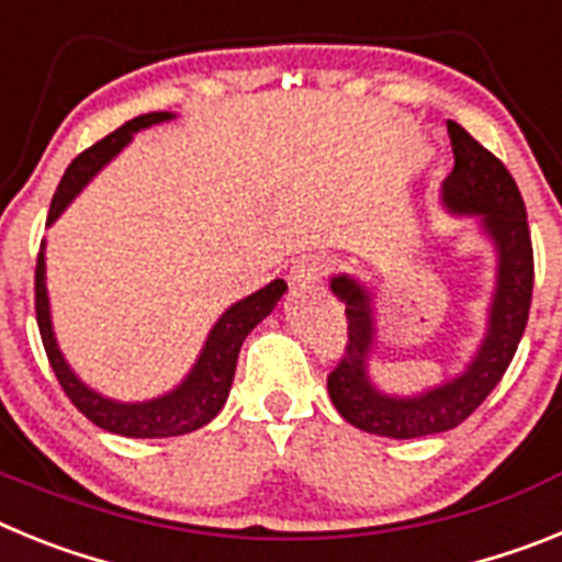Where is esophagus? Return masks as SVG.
Returning <instances> with one entry per match:
<instances>
[{
    "label": "esophagus",
    "instance_id": "1",
    "mask_svg": "<svg viewBox=\"0 0 562 562\" xmlns=\"http://www.w3.org/2000/svg\"><path fill=\"white\" fill-rule=\"evenodd\" d=\"M334 271V257L328 254H305L294 262V271H291V280L300 282V285H308V282H319L322 277H328Z\"/></svg>",
    "mask_w": 562,
    "mask_h": 562
}]
</instances>
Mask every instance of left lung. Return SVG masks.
I'll list each match as a JSON object with an SVG mask.
<instances>
[{
	"mask_svg": "<svg viewBox=\"0 0 562 562\" xmlns=\"http://www.w3.org/2000/svg\"><path fill=\"white\" fill-rule=\"evenodd\" d=\"M456 166L443 180V203L458 214H475L497 246V288L490 311V334L472 359L470 370L416 398L382 396L368 379V353L373 348L370 294L350 277L330 282L345 302L348 345L328 373V393L339 416L353 427L382 438H422L447 432L475 413L515 359L526 330L535 288V251L529 221L515 178L501 160L477 144L461 124L447 121Z\"/></svg>",
	"mask_w": 562,
	"mask_h": 562,
	"instance_id": "obj_1",
	"label": "left lung"
}]
</instances>
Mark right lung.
Returning <instances> with one entry per match:
<instances>
[{
	"instance_id": "add662e5",
	"label": "right lung",
	"mask_w": 562,
	"mask_h": 562,
	"mask_svg": "<svg viewBox=\"0 0 562 562\" xmlns=\"http://www.w3.org/2000/svg\"><path fill=\"white\" fill-rule=\"evenodd\" d=\"M172 119L169 112H149V115H138V119L126 121L115 133L101 138L99 144H92L90 149L78 155L70 166H67L65 178L58 183L56 194H53L50 214L47 223H53L58 214L65 212V206L78 194V189L85 187L92 175L99 172L101 166L119 153L126 140L133 138V133L153 126L158 121ZM285 282L274 280L271 285L260 288L257 294L246 296V300L234 302L232 308L217 319L206 339V348L200 353L198 364L192 368L189 379L180 384L178 390L166 393V396L155 398V402L144 404H119L110 398L92 393L90 387L78 382L67 362L61 359L53 339L50 328V308H47V288H45V254L38 251L36 260V322L38 334H42V345H45L47 362H50L53 373H56L58 384L67 393L78 413H85L95 427L115 432L124 438H172L187 436L192 429H200L203 424L212 422L223 409L232 390L234 368H237V353L248 334H251L271 311H274L277 300L285 294Z\"/></svg>"
}]
</instances>
